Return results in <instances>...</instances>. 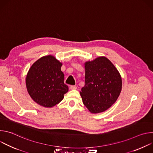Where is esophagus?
<instances>
[{"label":"esophagus","instance_id":"34e87169","mask_svg":"<svg viewBox=\"0 0 153 153\" xmlns=\"http://www.w3.org/2000/svg\"><path fill=\"white\" fill-rule=\"evenodd\" d=\"M70 88L71 90H76L77 89V86H75V85H71V86H70Z\"/></svg>","mask_w":153,"mask_h":153}]
</instances>
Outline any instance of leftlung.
I'll use <instances>...</instances> for the list:
<instances>
[{"label":"left lung","instance_id":"8db88e82","mask_svg":"<svg viewBox=\"0 0 153 153\" xmlns=\"http://www.w3.org/2000/svg\"><path fill=\"white\" fill-rule=\"evenodd\" d=\"M85 68V86L80 92L83 103L91 113L103 112L116 102L120 95L121 76L105 57L86 62Z\"/></svg>","mask_w":153,"mask_h":153}]
</instances>
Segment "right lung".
Returning a JSON list of instances; mask_svg holds the SVG:
<instances>
[{"label": "right lung", "instance_id": "1", "mask_svg": "<svg viewBox=\"0 0 153 153\" xmlns=\"http://www.w3.org/2000/svg\"><path fill=\"white\" fill-rule=\"evenodd\" d=\"M62 63L55 57L43 56L35 62L26 77L27 91L37 104L51 108L58 104L68 91L64 83Z\"/></svg>", "mask_w": 153, "mask_h": 153}]
</instances>
